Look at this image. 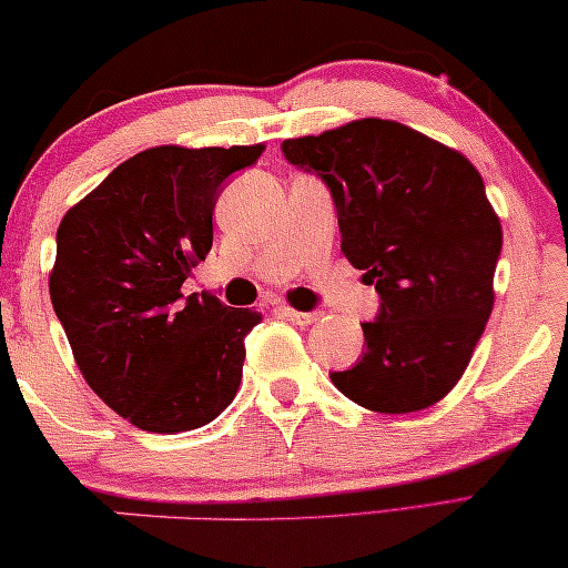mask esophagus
<instances>
[{"label":"esophagus","instance_id":"obj_1","mask_svg":"<svg viewBox=\"0 0 568 568\" xmlns=\"http://www.w3.org/2000/svg\"><path fill=\"white\" fill-rule=\"evenodd\" d=\"M281 311H283V316H285L287 321H293V324H298V326H311L313 321L318 318V313H311V311H295V308H291V306H283Z\"/></svg>","mask_w":568,"mask_h":568}]
</instances>
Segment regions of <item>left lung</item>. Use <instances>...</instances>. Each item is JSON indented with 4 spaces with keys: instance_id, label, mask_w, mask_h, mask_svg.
I'll return each mask as SVG.
<instances>
[{
    "instance_id": "obj_1",
    "label": "left lung",
    "mask_w": 568,
    "mask_h": 568,
    "mask_svg": "<svg viewBox=\"0 0 568 568\" xmlns=\"http://www.w3.org/2000/svg\"><path fill=\"white\" fill-rule=\"evenodd\" d=\"M324 178L342 252L379 293L365 357L332 383L375 413H416L459 383L495 306L503 226L459 150L393 120L346 122L283 142Z\"/></svg>"
}]
</instances>
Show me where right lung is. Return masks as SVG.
Here are the masks:
<instances>
[{
	"label": "right lung",
	"mask_w": 568,
	"mask_h": 568,
	"mask_svg": "<svg viewBox=\"0 0 568 568\" xmlns=\"http://www.w3.org/2000/svg\"><path fill=\"white\" fill-rule=\"evenodd\" d=\"M265 145L142 150L58 226L50 301L91 390L132 426H206L242 383L244 336L262 321L181 285L214 242L222 183Z\"/></svg>",
	"instance_id": "right-lung-1"
}]
</instances>
